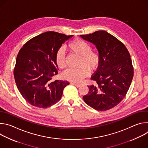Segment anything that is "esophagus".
<instances>
[{
	"label": "esophagus",
	"instance_id": "34e87169",
	"mask_svg": "<svg viewBox=\"0 0 148 148\" xmlns=\"http://www.w3.org/2000/svg\"><path fill=\"white\" fill-rule=\"evenodd\" d=\"M71 84H73V85L77 87H79L81 86V84H78V83H75V82H71Z\"/></svg>",
	"mask_w": 148,
	"mask_h": 148
}]
</instances>
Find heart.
Returning a JSON list of instances; mask_svg holds the SVG:
<instances>
[{
  "label": "heart",
  "mask_w": 148,
  "mask_h": 148,
  "mask_svg": "<svg viewBox=\"0 0 148 148\" xmlns=\"http://www.w3.org/2000/svg\"><path fill=\"white\" fill-rule=\"evenodd\" d=\"M68 48L73 53L79 56L78 67L69 69L62 73L65 79L79 82L87 76L91 70L96 69L100 62L101 57L98 52L91 50V45L87 41L77 38L70 41ZM55 61L58 67L62 69L65 66V52L62 48L57 50L55 56Z\"/></svg>",
  "instance_id": "1"
}]
</instances>
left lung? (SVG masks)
<instances>
[{
    "label": "left lung",
    "mask_w": 148,
    "mask_h": 148,
    "mask_svg": "<svg viewBox=\"0 0 148 148\" xmlns=\"http://www.w3.org/2000/svg\"><path fill=\"white\" fill-rule=\"evenodd\" d=\"M80 36L96 46L101 57L91 78L97 84L88 86L89 91L83 99L95 110H110L121 102L131 86L134 68L130 54L121 41L106 31Z\"/></svg>",
    "instance_id": "1"
}]
</instances>
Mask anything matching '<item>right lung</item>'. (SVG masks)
I'll list each match as a JSON object with an SVG mask.
<instances>
[{
    "label": "right lung",
    "mask_w": 148,
    "mask_h": 148,
    "mask_svg": "<svg viewBox=\"0 0 148 148\" xmlns=\"http://www.w3.org/2000/svg\"><path fill=\"white\" fill-rule=\"evenodd\" d=\"M73 36L47 32L29 40L20 50L14 77L20 93L33 106L46 108L61 99L69 82L52 80L58 69L55 56L62 44Z\"/></svg>",
    "instance_id": "add662e5"
}]
</instances>
